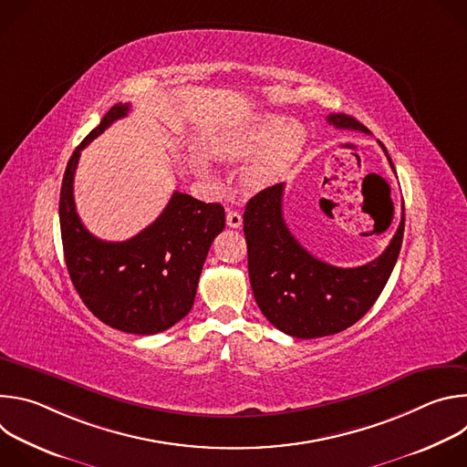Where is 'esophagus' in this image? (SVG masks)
Masks as SVG:
<instances>
[{"label": "esophagus", "instance_id": "obj_1", "mask_svg": "<svg viewBox=\"0 0 467 467\" xmlns=\"http://www.w3.org/2000/svg\"><path fill=\"white\" fill-rule=\"evenodd\" d=\"M227 225L238 229L242 225V214L236 211H227Z\"/></svg>", "mask_w": 467, "mask_h": 467}]
</instances>
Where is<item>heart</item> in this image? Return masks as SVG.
I'll return each instance as SVG.
<instances>
[{
    "instance_id": "obj_1",
    "label": "heart",
    "mask_w": 467,
    "mask_h": 467,
    "mask_svg": "<svg viewBox=\"0 0 467 467\" xmlns=\"http://www.w3.org/2000/svg\"><path fill=\"white\" fill-rule=\"evenodd\" d=\"M303 144L305 130L297 121L260 116L223 135L214 153L227 162H240L254 154L245 168V179L253 186H265L277 181L292 166Z\"/></svg>"
}]
</instances>
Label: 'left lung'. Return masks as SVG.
Instances as JSON below:
<instances>
[{
  "label": "left lung",
  "mask_w": 467,
  "mask_h": 467,
  "mask_svg": "<svg viewBox=\"0 0 467 467\" xmlns=\"http://www.w3.org/2000/svg\"><path fill=\"white\" fill-rule=\"evenodd\" d=\"M327 121L338 129L369 132L344 112L328 114ZM379 146L393 168L382 142ZM283 193L285 184L279 182L253 195L245 205L244 234L254 301L285 335L301 340L337 335L357 323L386 286L403 244L405 205L382 254L357 268H338L310 254L290 233L283 218Z\"/></svg>",
  "instance_id": "1"
}]
</instances>
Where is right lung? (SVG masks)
I'll list each match as a JSON object with an SVG mask.
<instances>
[{
  "label": "right lung",
  "mask_w": 467,
  "mask_h": 467,
  "mask_svg": "<svg viewBox=\"0 0 467 467\" xmlns=\"http://www.w3.org/2000/svg\"><path fill=\"white\" fill-rule=\"evenodd\" d=\"M129 109L114 105L76 148L60 186L58 218L66 268L83 303L105 325L144 337L190 312L211 244L225 227V211L173 192L162 214L125 242H105L87 231L74 202L81 151Z\"/></svg>",
  "instance_id": "1"
}]
</instances>
